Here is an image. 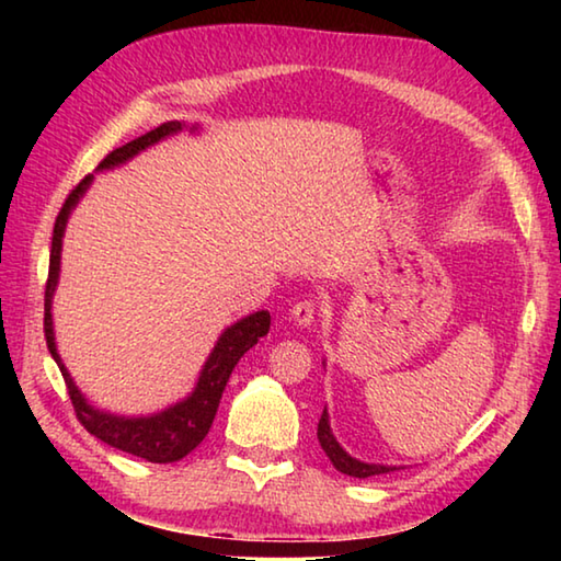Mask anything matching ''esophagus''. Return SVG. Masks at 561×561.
I'll use <instances>...</instances> for the list:
<instances>
[{"label": "esophagus", "instance_id": "obj_1", "mask_svg": "<svg viewBox=\"0 0 561 561\" xmlns=\"http://www.w3.org/2000/svg\"><path fill=\"white\" fill-rule=\"evenodd\" d=\"M291 319H294V324L297 327H311L314 324V319H317V304L311 301V299H301V301H297L291 307Z\"/></svg>", "mask_w": 561, "mask_h": 561}]
</instances>
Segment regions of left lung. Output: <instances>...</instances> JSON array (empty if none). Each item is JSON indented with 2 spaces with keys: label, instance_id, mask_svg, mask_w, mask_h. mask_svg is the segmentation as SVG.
<instances>
[{
  "label": "left lung",
  "instance_id": "1",
  "mask_svg": "<svg viewBox=\"0 0 561 561\" xmlns=\"http://www.w3.org/2000/svg\"><path fill=\"white\" fill-rule=\"evenodd\" d=\"M317 438L321 443V448L329 455V460L334 462V468L344 474H351V478H374V474H386V472H393V470H401L396 468V465H376V462H360L356 458H351V455L341 448L339 440L334 438V433H331V425H329V413L324 408V413L319 417V428H317Z\"/></svg>",
  "mask_w": 561,
  "mask_h": 561
}]
</instances>
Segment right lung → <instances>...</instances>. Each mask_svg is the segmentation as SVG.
I'll return each instance as SVG.
<instances>
[{
  "instance_id": "right-lung-1",
  "label": "right lung",
  "mask_w": 561,
  "mask_h": 561,
  "mask_svg": "<svg viewBox=\"0 0 561 561\" xmlns=\"http://www.w3.org/2000/svg\"><path fill=\"white\" fill-rule=\"evenodd\" d=\"M183 126L185 123H180V121H168V123H163V126L148 130L146 136L130 140V144L121 146L113 150V153H108L99 163V170L123 165L133 156H138L140 150H146L148 146L158 144V140H163L168 136H173V133L183 130ZM193 130H197V126H193ZM91 180H93V175H87L79 185L71 190L61 207V213L56 215V222H54L49 279H46V291H44L46 346H49L54 360L61 368V376L66 381V388H69L76 417H79L83 428H87L91 435H96L99 440L111 445V448H118L128 455H136V458H144L148 462H175L180 458H185L187 453H193L197 445L203 443L207 431H210L215 413H217V405H220L222 391H225L227 381H230V374L237 366V360H240L247 351L257 344L262 336H267L270 321H272L270 311H264V309L254 311V314L234 321L232 327H227L222 331V336L217 339L213 354L205 360L201 378H197L195 391L190 393L185 401L170 405L160 413L140 415V417L113 415V413L101 411V408H93L87 401V396L76 388L71 374L66 371L59 351H56L54 319H51V299H54L56 284H59V270H61L64 230H66V222H69L71 210L79 205L81 195L89 190Z\"/></svg>"
}]
</instances>
